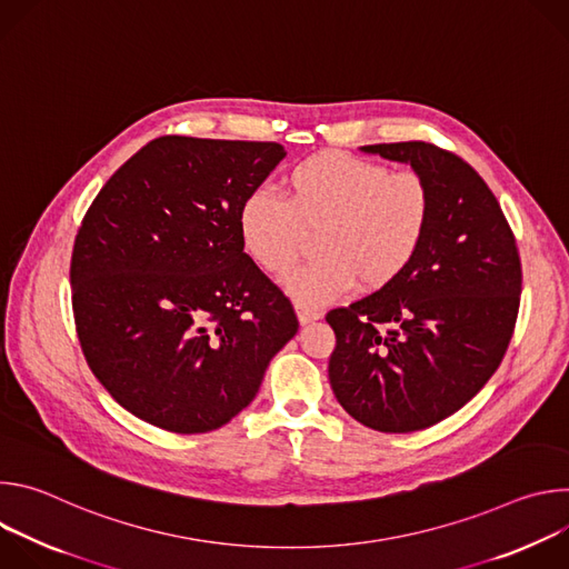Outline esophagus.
Masks as SVG:
<instances>
[{"mask_svg":"<svg viewBox=\"0 0 569 569\" xmlns=\"http://www.w3.org/2000/svg\"><path fill=\"white\" fill-rule=\"evenodd\" d=\"M297 317H299V323H310V321H315V319H319L321 317V312L319 310H312V308H303V306H297Z\"/></svg>","mask_w":569,"mask_h":569,"instance_id":"34e87169","label":"esophagus"}]
</instances>
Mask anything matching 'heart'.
Returning a JSON list of instances; mask_svg holds the SVG:
<instances>
[{
    "label": "heart",
    "mask_w": 569,
    "mask_h": 569,
    "mask_svg": "<svg viewBox=\"0 0 569 569\" xmlns=\"http://www.w3.org/2000/svg\"><path fill=\"white\" fill-rule=\"evenodd\" d=\"M283 196L252 189L238 204L242 252L272 277L297 263L306 238L319 233V261L286 277L283 288L303 308L333 303L362 283L391 286L423 248L435 198L412 169L389 171L378 161L327 150L283 176Z\"/></svg>",
    "instance_id": "heart-1"
}]
</instances>
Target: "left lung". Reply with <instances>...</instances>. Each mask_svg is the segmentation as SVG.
I'll use <instances>...</instances> for the list:
<instances>
[{
  "label": "left lung",
  "instance_id": "8db88e82",
  "mask_svg": "<svg viewBox=\"0 0 569 569\" xmlns=\"http://www.w3.org/2000/svg\"><path fill=\"white\" fill-rule=\"evenodd\" d=\"M360 150L419 171L435 209L408 270L327 315L329 380L362 426L417 432L461 410L500 367L520 308V257L500 202L461 157L428 141Z\"/></svg>",
  "mask_w": 569,
  "mask_h": 569
}]
</instances>
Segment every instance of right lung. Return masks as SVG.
Listing matches in <instances>:
<instances>
[{"mask_svg": "<svg viewBox=\"0 0 569 569\" xmlns=\"http://www.w3.org/2000/svg\"><path fill=\"white\" fill-rule=\"evenodd\" d=\"M283 157L274 141L159 137L88 209L69 270L76 331L137 419L178 435L222 428L295 338L290 299L236 229L240 200Z\"/></svg>", "mask_w": 569, "mask_h": 569, "instance_id": "obj_1", "label": "right lung"}]
</instances>
